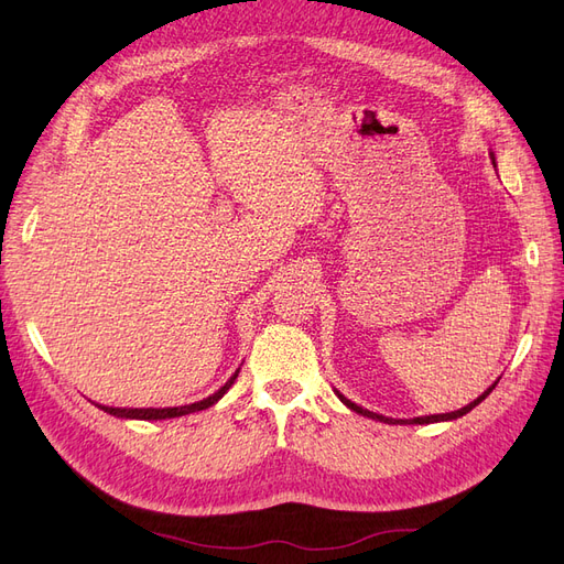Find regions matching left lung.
Instances as JSON below:
<instances>
[{"instance_id":"obj_1","label":"left lung","mask_w":564,"mask_h":564,"mask_svg":"<svg viewBox=\"0 0 564 564\" xmlns=\"http://www.w3.org/2000/svg\"><path fill=\"white\" fill-rule=\"evenodd\" d=\"M492 156V163H495V153H490ZM499 382V380H497ZM495 382V384H497ZM495 384L492 387H488V392H482L478 399H474L469 405H464V408H459V411H453V413H441V415H424V417H413V420H408L411 424H430V422H445V420H457V417H462V415H467L469 411H474V408L488 397L492 390H495ZM338 394V399L349 408V411H355V413H359V415H364V417H371V420H378V422H387V424H392V422H399V420H392V417H384V415H378V413H371V411H366V408H361V405H357V403H352L349 399H345L340 392H336ZM401 422H405V420H401Z\"/></svg>"}]
</instances>
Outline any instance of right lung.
I'll return each instance as SVG.
<instances>
[{
    "mask_svg": "<svg viewBox=\"0 0 564 564\" xmlns=\"http://www.w3.org/2000/svg\"><path fill=\"white\" fill-rule=\"evenodd\" d=\"M240 371H236L230 376V380L221 387V390H217L212 397L203 399V401H196V403H188V405H174V408H109V405H97L102 408L105 413L113 415V417H126V420H167V417H182V415H188V413H198V411H205V408L215 405L228 390L230 384L236 382Z\"/></svg>",
    "mask_w": 564,
    "mask_h": 564,
    "instance_id": "1",
    "label": "right lung"
}]
</instances>
